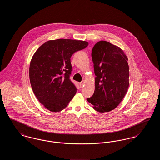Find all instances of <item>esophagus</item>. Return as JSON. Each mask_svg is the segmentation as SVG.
I'll list each match as a JSON object with an SVG mask.
<instances>
[{
	"label": "esophagus",
	"mask_w": 160,
	"mask_h": 160,
	"mask_svg": "<svg viewBox=\"0 0 160 160\" xmlns=\"http://www.w3.org/2000/svg\"><path fill=\"white\" fill-rule=\"evenodd\" d=\"M84 84V81H82V82H80V83H79V84H80V88H82V87H83V86Z\"/></svg>",
	"instance_id": "esophagus-1"
}]
</instances>
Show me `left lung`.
Here are the masks:
<instances>
[{"mask_svg": "<svg viewBox=\"0 0 160 160\" xmlns=\"http://www.w3.org/2000/svg\"><path fill=\"white\" fill-rule=\"evenodd\" d=\"M92 58L95 89L87 100L97 112H110L120 104L128 91V58L119 47L105 41L98 42L93 47Z\"/></svg>", "mask_w": 160, "mask_h": 160, "instance_id": "obj_1", "label": "left lung"}]
</instances>
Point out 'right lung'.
<instances>
[{
	"instance_id": "obj_1",
	"label": "right lung",
	"mask_w": 160,
	"mask_h": 160,
	"mask_svg": "<svg viewBox=\"0 0 160 160\" xmlns=\"http://www.w3.org/2000/svg\"><path fill=\"white\" fill-rule=\"evenodd\" d=\"M88 46V42L80 40H50L33 54L29 67L32 89L48 110H62L76 95V87L69 78L72 71L70 58Z\"/></svg>"
}]
</instances>
